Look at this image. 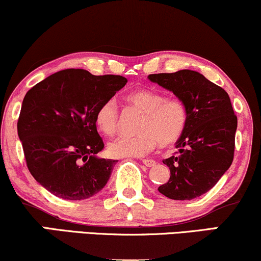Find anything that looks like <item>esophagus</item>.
Wrapping results in <instances>:
<instances>
[{
	"instance_id": "34e87169",
	"label": "esophagus",
	"mask_w": 261,
	"mask_h": 261,
	"mask_svg": "<svg viewBox=\"0 0 261 261\" xmlns=\"http://www.w3.org/2000/svg\"><path fill=\"white\" fill-rule=\"evenodd\" d=\"M142 163L146 166H148V168H152V166L155 165V161H153V159H143Z\"/></svg>"
}]
</instances>
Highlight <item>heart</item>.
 Wrapping results in <instances>:
<instances>
[{"mask_svg": "<svg viewBox=\"0 0 261 261\" xmlns=\"http://www.w3.org/2000/svg\"><path fill=\"white\" fill-rule=\"evenodd\" d=\"M135 109L143 113L139 135L119 136L108 144V153L114 158L143 156L156 144L170 147L181 139L187 127L188 112L178 97H165L154 89L131 91L125 97ZM96 126L102 134L112 136L118 131L119 108L114 99L103 102L95 114Z\"/></svg>", "mask_w": 261, "mask_h": 261, "instance_id": "b5f03b06", "label": "heart"}]
</instances>
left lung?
<instances>
[{
  "mask_svg": "<svg viewBox=\"0 0 261 261\" xmlns=\"http://www.w3.org/2000/svg\"><path fill=\"white\" fill-rule=\"evenodd\" d=\"M152 83L171 91L187 107L185 134L176 142L178 154L164 159L170 178L158 191L174 200H191L206 193L233 161L237 117L230 97L198 71L150 74Z\"/></svg>",
  "mask_w": 261,
  "mask_h": 261,
  "instance_id": "obj_1",
  "label": "left lung"
}]
</instances>
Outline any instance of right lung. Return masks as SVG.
I'll list each match as a JSON object with an SVG mask.
<instances>
[{
  "label": "right lung",
  "instance_id": "obj_1",
  "mask_svg": "<svg viewBox=\"0 0 261 261\" xmlns=\"http://www.w3.org/2000/svg\"><path fill=\"white\" fill-rule=\"evenodd\" d=\"M126 83L120 75L65 69L28 91L18 136L28 169L41 186L68 200L91 198L106 186L117 161L97 156L105 143L95 114Z\"/></svg>",
  "mask_w": 261,
  "mask_h": 261
}]
</instances>
